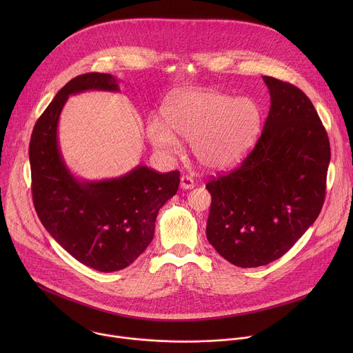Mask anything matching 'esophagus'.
<instances>
[{"label":"esophagus","mask_w":353,"mask_h":353,"mask_svg":"<svg viewBox=\"0 0 353 353\" xmlns=\"http://www.w3.org/2000/svg\"><path fill=\"white\" fill-rule=\"evenodd\" d=\"M194 180L190 177V176H181L180 179V187L183 190H191L194 187Z\"/></svg>","instance_id":"esophagus-1"}]
</instances>
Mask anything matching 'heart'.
<instances>
[{
	"label": "heart",
	"instance_id": "b5f03b06",
	"mask_svg": "<svg viewBox=\"0 0 353 353\" xmlns=\"http://www.w3.org/2000/svg\"><path fill=\"white\" fill-rule=\"evenodd\" d=\"M163 119L176 135L191 141L196 162L211 170L240 162L254 146L263 124L256 100L212 89L173 94L163 106ZM167 128L154 117L148 121L146 135L159 154L173 157L180 142Z\"/></svg>",
	"mask_w": 353,
	"mask_h": 353
}]
</instances>
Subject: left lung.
<instances>
[{"instance_id": "obj_1", "label": "left lung", "mask_w": 353, "mask_h": 353, "mask_svg": "<svg viewBox=\"0 0 353 353\" xmlns=\"http://www.w3.org/2000/svg\"><path fill=\"white\" fill-rule=\"evenodd\" d=\"M263 79L271 108L261 137L239 168L205 185L212 196L207 239L241 268L278 260L314 223L331 159L310 99L292 83Z\"/></svg>"}]
</instances>
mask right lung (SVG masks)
<instances>
[{"label": "right lung", "mask_w": 353, "mask_h": 353, "mask_svg": "<svg viewBox=\"0 0 353 353\" xmlns=\"http://www.w3.org/2000/svg\"><path fill=\"white\" fill-rule=\"evenodd\" d=\"M85 90L120 89L113 75L89 72L59 90L30 138L33 204L46 230L75 260L113 272L128 267L152 241L158 212L177 192L180 173L161 174L139 165L116 179L75 177L63 159L57 128L70 94Z\"/></svg>", "instance_id": "add662e5"}]
</instances>
